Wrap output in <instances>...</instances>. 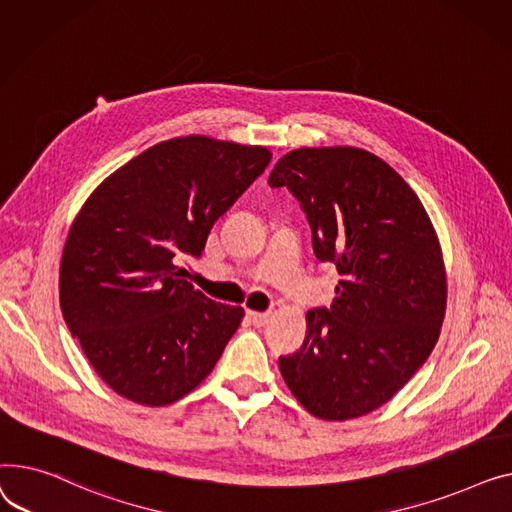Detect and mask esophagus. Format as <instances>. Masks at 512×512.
<instances>
[{"mask_svg": "<svg viewBox=\"0 0 512 512\" xmlns=\"http://www.w3.org/2000/svg\"><path fill=\"white\" fill-rule=\"evenodd\" d=\"M248 318H250V322L254 324V326H266L268 324V320H270V314L268 312H248Z\"/></svg>", "mask_w": 512, "mask_h": 512, "instance_id": "34e87169", "label": "esophagus"}]
</instances>
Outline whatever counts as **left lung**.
<instances>
[{"mask_svg":"<svg viewBox=\"0 0 512 512\" xmlns=\"http://www.w3.org/2000/svg\"><path fill=\"white\" fill-rule=\"evenodd\" d=\"M270 188L302 204L320 262L341 281L330 308L306 314V339L279 370L293 397L328 422L393 399L432 353L446 310V273L424 204L380 157L355 146L297 148Z\"/></svg>","mask_w":512,"mask_h":512,"instance_id":"obj_1","label":"left lung"}]
</instances>
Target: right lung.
I'll return each instance as SVG.
<instances>
[{"instance_id": "right-lung-1", "label": "right lung", "mask_w": 512, "mask_h": 512, "mask_svg": "<svg viewBox=\"0 0 512 512\" xmlns=\"http://www.w3.org/2000/svg\"><path fill=\"white\" fill-rule=\"evenodd\" d=\"M273 159L264 146L182 136L113 171L76 215L59 304L90 366L119 397L165 407L210 374L244 308L186 281L225 215Z\"/></svg>"}]
</instances>
